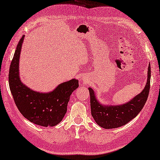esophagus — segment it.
Masks as SVG:
<instances>
[{
    "instance_id": "34e87169",
    "label": "esophagus",
    "mask_w": 160,
    "mask_h": 160,
    "mask_svg": "<svg viewBox=\"0 0 160 160\" xmlns=\"http://www.w3.org/2000/svg\"><path fill=\"white\" fill-rule=\"evenodd\" d=\"M83 80H84V81H86V80H85V79H83Z\"/></svg>"
}]
</instances>
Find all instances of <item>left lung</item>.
Returning <instances> with one entry per match:
<instances>
[{"label": "left lung", "instance_id": "left-lung-1", "mask_svg": "<svg viewBox=\"0 0 160 160\" xmlns=\"http://www.w3.org/2000/svg\"><path fill=\"white\" fill-rule=\"evenodd\" d=\"M147 81L142 91L133 99L121 105L105 106L97 100L94 92L89 88L91 112L96 123L106 129L117 128L126 125L136 118L145 104L149 96L151 79V66L148 67Z\"/></svg>", "mask_w": 160, "mask_h": 160}]
</instances>
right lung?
Masks as SVG:
<instances>
[{
  "label": "right lung",
  "mask_w": 160,
  "mask_h": 160,
  "mask_svg": "<svg viewBox=\"0 0 160 160\" xmlns=\"http://www.w3.org/2000/svg\"><path fill=\"white\" fill-rule=\"evenodd\" d=\"M24 36L16 47L9 72V84L14 102L22 115L36 125L48 127L59 123L67 111L72 92L79 87V81L72 79L58 85L48 93L33 91L19 79V60Z\"/></svg>",
  "instance_id": "obj_1"
}]
</instances>
